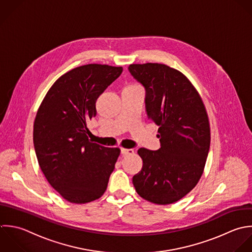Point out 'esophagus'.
<instances>
[{
	"instance_id": "esophagus-1",
	"label": "esophagus",
	"mask_w": 252,
	"mask_h": 252,
	"mask_svg": "<svg viewBox=\"0 0 252 252\" xmlns=\"http://www.w3.org/2000/svg\"><path fill=\"white\" fill-rule=\"evenodd\" d=\"M121 152H122V154H123L124 156H126V155H132V154H134V151H133V149H126V148H122Z\"/></svg>"
}]
</instances>
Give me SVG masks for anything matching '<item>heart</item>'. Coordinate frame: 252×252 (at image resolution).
Returning a JSON list of instances; mask_svg holds the SVG:
<instances>
[{
  "label": "heart",
  "mask_w": 252,
  "mask_h": 252,
  "mask_svg": "<svg viewBox=\"0 0 252 252\" xmlns=\"http://www.w3.org/2000/svg\"><path fill=\"white\" fill-rule=\"evenodd\" d=\"M134 86H136V85H134V84H130V85H127L126 88H127V87H134Z\"/></svg>",
  "instance_id": "1"
}]
</instances>
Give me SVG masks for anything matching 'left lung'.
<instances>
[{
  "label": "left lung",
  "mask_w": 252,
  "mask_h": 252,
  "mask_svg": "<svg viewBox=\"0 0 252 252\" xmlns=\"http://www.w3.org/2000/svg\"><path fill=\"white\" fill-rule=\"evenodd\" d=\"M129 72L146 90L148 118L158 126L161 148H139L143 166L133 176L145 200L172 204L199 182L210 147V125L203 101L189 79L164 63H132Z\"/></svg>",
  "instance_id": "obj_1"
}]
</instances>
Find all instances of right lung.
<instances>
[{"mask_svg":"<svg viewBox=\"0 0 252 252\" xmlns=\"http://www.w3.org/2000/svg\"><path fill=\"white\" fill-rule=\"evenodd\" d=\"M122 72V66L99 63L75 67L55 81L37 111L33 142L39 166L68 202H91L107 189L121 150L92 142L87 123L97 114L99 96Z\"/></svg>","mask_w":252,"mask_h":252,"instance_id":"obj_1","label":"right lung"}]
</instances>
